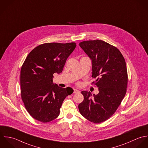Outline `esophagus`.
I'll return each mask as SVG.
<instances>
[{"instance_id":"obj_1","label":"esophagus","mask_w":148,"mask_h":148,"mask_svg":"<svg viewBox=\"0 0 148 148\" xmlns=\"http://www.w3.org/2000/svg\"><path fill=\"white\" fill-rule=\"evenodd\" d=\"M79 91L77 89H74V94H77V93H79Z\"/></svg>"}]
</instances>
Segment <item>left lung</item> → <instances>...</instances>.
<instances>
[{"mask_svg": "<svg viewBox=\"0 0 148 148\" xmlns=\"http://www.w3.org/2000/svg\"><path fill=\"white\" fill-rule=\"evenodd\" d=\"M80 47L92 60V82L98 88L97 95L82 91L84 101L78 109L82 116L99 123L106 121L116 112L123 99L127 85L125 60L118 49L101 40H86Z\"/></svg>", "mask_w": 148, "mask_h": 148, "instance_id": "1", "label": "left lung"}]
</instances>
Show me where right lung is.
Segmentation results:
<instances>
[{"instance_id": "1", "label": "right lung", "mask_w": 148, "mask_h": 148, "mask_svg": "<svg viewBox=\"0 0 148 148\" xmlns=\"http://www.w3.org/2000/svg\"><path fill=\"white\" fill-rule=\"evenodd\" d=\"M75 42L46 43L34 48L21 70V97L31 117L42 122L57 118L65 98L74 90L53 83V74L63 70L66 61L76 47Z\"/></svg>"}]
</instances>
